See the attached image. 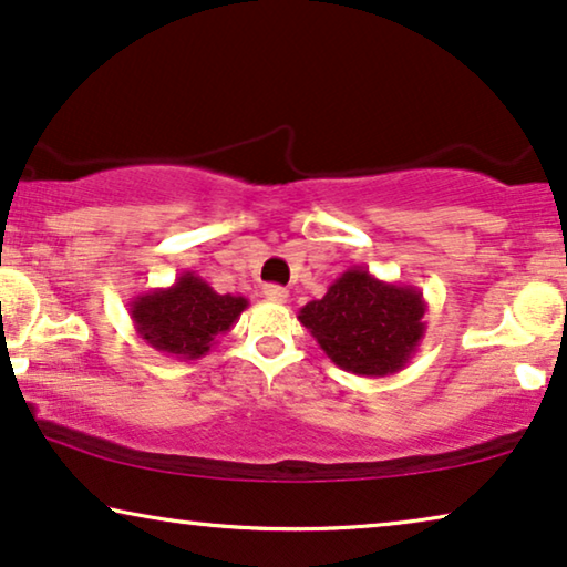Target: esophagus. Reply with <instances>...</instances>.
I'll return each instance as SVG.
<instances>
[{
	"mask_svg": "<svg viewBox=\"0 0 567 567\" xmlns=\"http://www.w3.org/2000/svg\"><path fill=\"white\" fill-rule=\"evenodd\" d=\"M262 297H266L268 301H278V305H284V301L289 299V291H286L284 286L268 284V286H262Z\"/></svg>",
	"mask_w": 567,
	"mask_h": 567,
	"instance_id": "34e87169",
	"label": "esophagus"
}]
</instances>
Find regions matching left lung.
<instances>
[{
    "instance_id": "left-lung-1",
    "label": "left lung",
    "mask_w": 567,
    "mask_h": 567,
    "mask_svg": "<svg viewBox=\"0 0 567 567\" xmlns=\"http://www.w3.org/2000/svg\"><path fill=\"white\" fill-rule=\"evenodd\" d=\"M425 309L415 286L386 284L367 268H348L297 317L336 367L359 377H390L405 369L421 346Z\"/></svg>"
}]
</instances>
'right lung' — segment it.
I'll return each instance as SVG.
<instances>
[{
    "mask_svg": "<svg viewBox=\"0 0 567 567\" xmlns=\"http://www.w3.org/2000/svg\"><path fill=\"white\" fill-rule=\"evenodd\" d=\"M247 309L239 293H216L204 278L185 270L167 289H152L128 305L138 338L177 361L200 359L216 338L231 330Z\"/></svg>",
    "mask_w": 567,
    "mask_h": 567,
    "instance_id": "obj_1",
    "label": "right lung"
}]
</instances>
